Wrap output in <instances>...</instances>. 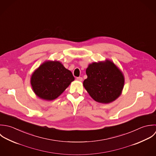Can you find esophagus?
<instances>
[{
  "label": "esophagus",
  "mask_w": 156,
  "mask_h": 156,
  "mask_svg": "<svg viewBox=\"0 0 156 156\" xmlns=\"http://www.w3.org/2000/svg\"><path fill=\"white\" fill-rule=\"evenodd\" d=\"M78 81H82L83 80V78L82 77H77V79H76Z\"/></svg>",
  "instance_id": "esophagus-1"
}]
</instances>
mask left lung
Listing matches in <instances>:
<instances>
[{
    "instance_id": "8db88e82",
    "label": "left lung",
    "mask_w": 156,
    "mask_h": 156,
    "mask_svg": "<svg viewBox=\"0 0 156 156\" xmlns=\"http://www.w3.org/2000/svg\"><path fill=\"white\" fill-rule=\"evenodd\" d=\"M83 86L96 102L108 104L117 99L124 85L122 71L111 61L93 62L87 68Z\"/></svg>"
}]
</instances>
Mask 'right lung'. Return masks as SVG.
<instances>
[{
  "label": "right lung",
  "instance_id": "add662e5",
  "mask_svg": "<svg viewBox=\"0 0 156 156\" xmlns=\"http://www.w3.org/2000/svg\"><path fill=\"white\" fill-rule=\"evenodd\" d=\"M74 80L72 73L60 62L47 61L33 73L31 84L39 98L52 101L57 98Z\"/></svg>",
  "mask_w": 156,
  "mask_h": 156
}]
</instances>
